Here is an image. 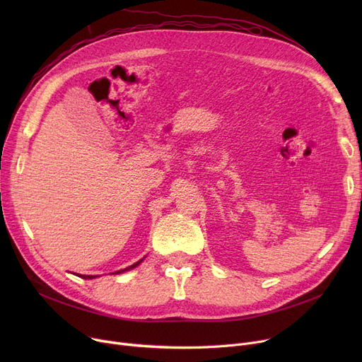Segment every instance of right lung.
<instances>
[{"instance_id":"right-lung-1","label":"right lung","mask_w":362,"mask_h":362,"mask_svg":"<svg viewBox=\"0 0 362 362\" xmlns=\"http://www.w3.org/2000/svg\"><path fill=\"white\" fill-rule=\"evenodd\" d=\"M145 258V257H144ZM144 258L142 259H139V261H136L135 264H132L130 267H126V269H123V270H119V272H114L112 274H120V273H124V272H129V270H132V269H135V267H138V265L144 261ZM79 276V274H78ZM79 277H82V279H95V277H98V276H85V274H81Z\"/></svg>"}]
</instances>
